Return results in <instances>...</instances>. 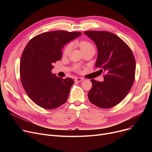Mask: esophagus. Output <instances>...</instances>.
Returning a JSON list of instances; mask_svg holds the SVG:
<instances>
[{"label": "esophagus", "mask_w": 152, "mask_h": 152, "mask_svg": "<svg viewBox=\"0 0 152 152\" xmlns=\"http://www.w3.org/2000/svg\"><path fill=\"white\" fill-rule=\"evenodd\" d=\"M84 79H83V78H81V77H77V78H76L75 79V82H81V81H83Z\"/></svg>", "instance_id": "esophagus-1"}]
</instances>
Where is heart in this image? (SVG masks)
<instances>
[{
	"label": "heart",
	"instance_id": "1",
	"mask_svg": "<svg viewBox=\"0 0 152 152\" xmlns=\"http://www.w3.org/2000/svg\"><path fill=\"white\" fill-rule=\"evenodd\" d=\"M79 46L80 47L81 50H82L83 52L87 51V50H95V46L94 44L87 41H81L79 43ZM71 49V44H68L65 47H64L63 50V54L64 55H67L69 54ZM75 69L77 71L80 70V67H79L78 65L75 66Z\"/></svg>",
	"mask_w": 152,
	"mask_h": 152
}]
</instances>
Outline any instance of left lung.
Instances as JSON below:
<instances>
[{
	"label": "left lung",
	"instance_id": "1",
	"mask_svg": "<svg viewBox=\"0 0 152 152\" xmlns=\"http://www.w3.org/2000/svg\"><path fill=\"white\" fill-rule=\"evenodd\" d=\"M84 33L96 44L95 66L104 73L103 82L91 80L89 100L102 108L113 107L126 97L134 82L136 65L133 53L120 37L110 32L88 31Z\"/></svg>",
	"mask_w": 152,
	"mask_h": 152
}]
</instances>
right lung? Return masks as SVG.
Segmentation results:
<instances>
[{
	"mask_svg": "<svg viewBox=\"0 0 152 152\" xmlns=\"http://www.w3.org/2000/svg\"><path fill=\"white\" fill-rule=\"evenodd\" d=\"M82 34L80 32L53 31L32 38L24 49L20 60L22 86L36 105L52 110L65 103L74 83L52 74L53 64L61 59L62 47Z\"/></svg>",
	"mask_w": 152,
	"mask_h": 152,
	"instance_id": "add662e5",
	"label": "right lung"
}]
</instances>
